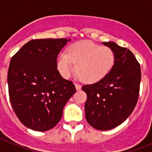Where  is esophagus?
Returning a JSON list of instances; mask_svg holds the SVG:
<instances>
[{"mask_svg": "<svg viewBox=\"0 0 152 152\" xmlns=\"http://www.w3.org/2000/svg\"><path fill=\"white\" fill-rule=\"evenodd\" d=\"M75 88H76V90H77V91H79V90L81 89V86H80V84H75Z\"/></svg>", "mask_w": 152, "mask_h": 152, "instance_id": "34e87169", "label": "esophagus"}]
</instances>
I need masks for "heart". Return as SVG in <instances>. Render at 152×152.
<instances>
[{"instance_id": "b5f03b06", "label": "heart", "mask_w": 152, "mask_h": 152, "mask_svg": "<svg viewBox=\"0 0 152 152\" xmlns=\"http://www.w3.org/2000/svg\"><path fill=\"white\" fill-rule=\"evenodd\" d=\"M115 63V53L107 46L89 41H81L70 45L66 53L57 57V68L62 77L68 78L75 70L84 81H99L108 75Z\"/></svg>"}]
</instances>
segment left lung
<instances>
[{"instance_id": "obj_1", "label": "left lung", "mask_w": 152, "mask_h": 152, "mask_svg": "<svg viewBox=\"0 0 152 152\" xmlns=\"http://www.w3.org/2000/svg\"><path fill=\"white\" fill-rule=\"evenodd\" d=\"M115 53V63L110 73L97 82L86 84L85 117L92 127L110 130L126 120L132 113L139 94L140 64L129 49L113 42H105Z\"/></svg>"}]
</instances>
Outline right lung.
<instances>
[{"label":"right lung","mask_w":152,"mask_h":152,"mask_svg":"<svg viewBox=\"0 0 152 152\" xmlns=\"http://www.w3.org/2000/svg\"><path fill=\"white\" fill-rule=\"evenodd\" d=\"M70 40H30L10 60V103L20 121L30 129L45 132L55 127L76 92L72 81L63 78L57 69L58 55Z\"/></svg>","instance_id":"right-lung-1"}]
</instances>
